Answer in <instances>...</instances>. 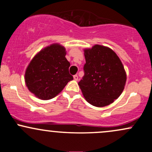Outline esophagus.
<instances>
[{
  "instance_id": "34e87169",
  "label": "esophagus",
  "mask_w": 152,
  "mask_h": 152,
  "mask_svg": "<svg viewBox=\"0 0 152 152\" xmlns=\"http://www.w3.org/2000/svg\"><path fill=\"white\" fill-rule=\"evenodd\" d=\"M78 78V77L77 75H74V79L75 80V81H77Z\"/></svg>"
}]
</instances>
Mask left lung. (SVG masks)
<instances>
[{"label": "left lung", "instance_id": "1", "mask_svg": "<svg viewBox=\"0 0 152 152\" xmlns=\"http://www.w3.org/2000/svg\"><path fill=\"white\" fill-rule=\"evenodd\" d=\"M84 76L78 82L83 96L94 106L109 105L119 97L126 83L121 60L114 50L101 45L84 49Z\"/></svg>", "mask_w": 152, "mask_h": 152}]
</instances>
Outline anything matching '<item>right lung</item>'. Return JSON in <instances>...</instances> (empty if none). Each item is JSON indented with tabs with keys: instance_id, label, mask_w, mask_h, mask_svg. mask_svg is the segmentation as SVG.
I'll list each match as a JSON object with an SVG mask.
<instances>
[{
	"instance_id": "add662e5",
	"label": "right lung",
	"mask_w": 152,
	"mask_h": 152,
	"mask_svg": "<svg viewBox=\"0 0 152 152\" xmlns=\"http://www.w3.org/2000/svg\"><path fill=\"white\" fill-rule=\"evenodd\" d=\"M66 54L64 46L54 43L38 52L28 66L25 74L26 86L38 99L54 98L68 82L74 79L69 74L70 63Z\"/></svg>"
}]
</instances>
